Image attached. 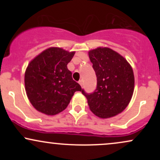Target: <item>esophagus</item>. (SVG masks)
Wrapping results in <instances>:
<instances>
[{
    "instance_id": "34e87169",
    "label": "esophagus",
    "mask_w": 160,
    "mask_h": 160,
    "mask_svg": "<svg viewBox=\"0 0 160 160\" xmlns=\"http://www.w3.org/2000/svg\"><path fill=\"white\" fill-rule=\"evenodd\" d=\"M79 84H80L81 86H82V85H83V81H82V80H80V81H79Z\"/></svg>"
}]
</instances>
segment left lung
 Wrapping results in <instances>:
<instances>
[{"instance_id": "8db88e82", "label": "left lung", "mask_w": 160, "mask_h": 160, "mask_svg": "<svg viewBox=\"0 0 160 160\" xmlns=\"http://www.w3.org/2000/svg\"><path fill=\"white\" fill-rule=\"evenodd\" d=\"M97 78L96 89L82 95L87 98L91 111L102 119L123 111L134 92L133 70L126 59L108 47H98L89 52Z\"/></svg>"}]
</instances>
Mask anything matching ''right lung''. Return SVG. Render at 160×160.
<instances>
[{
  "mask_svg": "<svg viewBox=\"0 0 160 160\" xmlns=\"http://www.w3.org/2000/svg\"><path fill=\"white\" fill-rule=\"evenodd\" d=\"M74 53L50 47L28 64L25 73V91L37 111L56 115L68 107L75 92L82 90L67 67Z\"/></svg>",
  "mask_w": 160,
  "mask_h": 160,
  "instance_id": "right-lung-1",
  "label": "right lung"
}]
</instances>
